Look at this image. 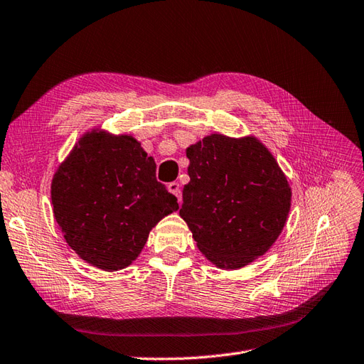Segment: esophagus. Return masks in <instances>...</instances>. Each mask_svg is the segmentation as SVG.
Instances as JSON below:
<instances>
[{"label":"esophagus","instance_id":"34e87169","mask_svg":"<svg viewBox=\"0 0 364 364\" xmlns=\"http://www.w3.org/2000/svg\"><path fill=\"white\" fill-rule=\"evenodd\" d=\"M168 191H170L173 196L178 197V200L182 199V190H181V185H179L178 182H170V183H168Z\"/></svg>","mask_w":364,"mask_h":364}]
</instances>
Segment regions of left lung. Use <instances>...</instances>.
Wrapping results in <instances>:
<instances>
[{
	"label": "left lung",
	"instance_id": "left-lung-1",
	"mask_svg": "<svg viewBox=\"0 0 364 364\" xmlns=\"http://www.w3.org/2000/svg\"><path fill=\"white\" fill-rule=\"evenodd\" d=\"M190 182L181 217L197 247L220 269H240L264 255L287 222L291 190L257 138L213 134L186 149Z\"/></svg>",
	"mask_w": 364,
	"mask_h": 364
}]
</instances>
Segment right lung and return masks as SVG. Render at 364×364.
Returning a JSON list of instances; mask_svg holds the SVG:
<instances>
[{"mask_svg": "<svg viewBox=\"0 0 364 364\" xmlns=\"http://www.w3.org/2000/svg\"><path fill=\"white\" fill-rule=\"evenodd\" d=\"M51 202L70 247L107 272L135 261L151 228L179 209L134 136L97 130L80 138L54 174Z\"/></svg>", "mask_w": 364, "mask_h": 364, "instance_id": "add662e5", "label": "right lung"}]
</instances>
